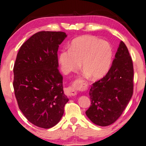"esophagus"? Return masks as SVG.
Wrapping results in <instances>:
<instances>
[{"mask_svg":"<svg viewBox=\"0 0 146 146\" xmlns=\"http://www.w3.org/2000/svg\"><path fill=\"white\" fill-rule=\"evenodd\" d=\"M78 88V84L77 83L72 84L66 89V93L69 96H75L76 95V90Z\"/></svg>","mask_w":146,"mask_h":146,"instance_id":"obj_1","label":"esophagus"}]
</instances>
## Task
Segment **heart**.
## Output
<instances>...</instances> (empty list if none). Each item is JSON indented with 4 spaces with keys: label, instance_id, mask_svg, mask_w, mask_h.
I'll return each mask as SVG.
<instances>
[{
    "label": "heart",
    "instance_id": "obj_1",
    "mask_svg": "<svg viewBox=\"0 0 146 146\" xmlns=\"http://www.w3.org/2000/svg\"><path fill=\"white\" fill-rule=\"evenodd\" d=\"M112 58L113 49L108 42L93 35H83L74 39L70 49L62 50L58 60L64 73L77 70L81 63L86 75L97 80L108 73Z\"/></svg>",
    "mask_w": 146,
    "mask_h": 146
}]
</instances>
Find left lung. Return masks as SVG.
Segmentation results:
<instances>
[{
	"label": "left lung",
	"mask_w": 146,
	"mask_h": 146,
	"mask_svg": "<svg viewBox=\"0 0 146 146\" xmlns=\"http://www.w3.org/2000/svg\"><path fill=\"white\" fill-rule=\"evenodd\" d=\"M132 58L123 41L108 73L90 89L91 106L86 111L93 123L107 126L114 123L126 108L133 93Z\"/></svg>",
	"instance_id": "1"
}]
</instances>
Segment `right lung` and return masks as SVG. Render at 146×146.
<instances>
[{"label":"right lung","mask_w":146,"mask_h":146,"mask_svg":"<svg viewBox=\"0 0 146 146\" xmlns=\"http://www.w3.org/2000/svg\"><path fill=\"white\" fill-rule=\"evenodd\" d=\"M66 36L62 31L34 34L21 46L14 64L13 85L19 108L28 121L44 129L57 124L69 101L57 55Z\"/></svg>","instance_id":"obj_1"}]
</instances>
